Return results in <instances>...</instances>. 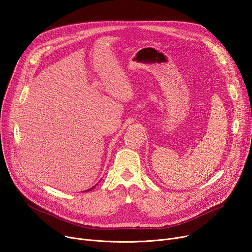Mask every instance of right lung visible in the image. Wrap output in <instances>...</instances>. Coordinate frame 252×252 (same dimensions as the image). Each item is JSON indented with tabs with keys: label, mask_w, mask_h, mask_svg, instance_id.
Masks as SVG:
<instances>
[{
	"label": "right lung",
	"mask_w": 252,
	"mask_h": 252,
	"mask_svg": "<svg viewBox=\"0 0 252 252\" xmlns=\"http://www.w3.org/2000/svg\"><path fill=\"white\" fill-rule=\"evenodd\" d=\"M94 188H95V186H94V187H92V188H91V189H89V190H86V192H87V191H91L92 189H94Z\"/></svg>",
	"instance_id": "add662e5"
}]
</instances>
